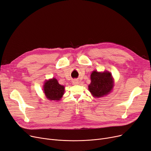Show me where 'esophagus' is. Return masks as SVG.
Instances as JSON below:
<instances>
[{"instance_id":"obj_1","label":"esophagus","mask_w":151,"mask_h":151,"mask_svg":"<svg viewBox=\"0 0 151 151\" xmlns=\"http://www.w3.org/2000/svg\"><path fill=\"white\" fill-rule=\"evenodd\" d=\"M73 84H78V81H76V80H74V81H73Z\"/></svg>"}]
</instances>
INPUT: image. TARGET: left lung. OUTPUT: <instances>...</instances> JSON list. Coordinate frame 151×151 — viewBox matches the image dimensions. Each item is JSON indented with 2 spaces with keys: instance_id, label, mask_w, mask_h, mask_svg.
I'll list each match as a JSON object with an SVG mask.
<instances>
[{
  "instance_id": "8db88e82",
  "label": "left lung",
  "mask_w": 151,
  "mask_h": 151,
  "mask_svg": "<svg viewBox=\"0 0 151 151\" xmlns=\"http://www.w3.org/2000/svg\"><path fill=\"white\" fill-rule=\"evenodd\" d=\"M91 84L89 90L95 97H99L109 94L113 88L112 76L109 72L99 73L94 71L91 75Z\"/></svg>"
}]
</instances>
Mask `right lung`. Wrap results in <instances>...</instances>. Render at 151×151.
<instances>
[{"instance_id":"obj_1","label":"right lung","mask_w":151,"mask_h":151,"mask_svg":"<svg viewBox=\"0 0 151 151\" xmlns=\"http://www.w3.org/2000/svg\"><path fill=\"white\" fill-rule=\"evenodd\" d=\"M64 86L58 84L55 78L46 81L44 86V92L49 100H60L64 94Z\"/></svg>"}]
</instances>
